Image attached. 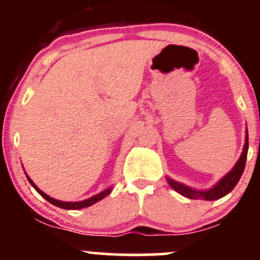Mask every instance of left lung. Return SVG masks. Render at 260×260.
Masks as SVG:
<instances>
[{
	"label": "left lung",
	"mask_w": 260,
	"mask_h": 260,
	"mask_svg": "<svg viewBox=\"0 0 260 260\" xmlns=\"http://www.w3.org/2000/svg\"><path fill=\"white\" fill-rule=\"evenodd\" d=\"M247 153H248V129H246V139H244V145L242 154H241L240 159L235 164L231 171L220 178L219 181L214 184L213 187L209 189H196V188L188 187L186 184L177 182L172 178L166 176L170 187L175 189L176 192L180 193L183 197H187L189 199H204V201H216V199L222 198L226 194H229L232 189H234L237 182L240 181L241 176L243 174L244 166H246Z\"/></svg>",
	"instance_id": "1"
}]
</instances>
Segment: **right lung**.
I'll use <instances>...</instances> for the list:
<instances>
[{
	"label": "right lung",
	"instance_id": "1",
	"mask_svg": "<svg viewBox=\"0 0 260 260\" xmlns=\"http://www.w3.org/2000/svg\"><path fill=\"white\" fill-rule=\"evenodd\" d=\"M24 172H25V171H24ZM25 175H26V172H25ZM26 178H28V181L30 182L31 186L35 188V190H37V192H38L39 194H40L41 197H43V198L46 199L47 202L51 203V204L56 205V207L62 208V209H67V210H76V209H83V208L90 207V205L95 204V203H96V202H99V201H101V199L105 198L106 196H109L110 193H111V190H112V187H109V188H107V189H104L103 192H100L99 194L92 196V197H90V198L84 199V201H80V202H61V201H57V199L52 198V197L47 196L46 193L43 192V190L39 189L37 184H35L34 182L31 181V178L29 177L28 175H26Z\"/></svg>",
	"mask_w": 260,
	"mask_h": 260
}]
</instances>
